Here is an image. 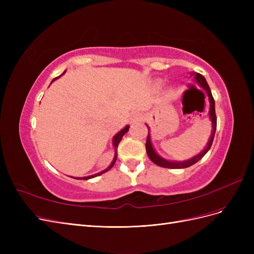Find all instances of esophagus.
Here are the masks:
<instances>
[{
  "mask_svg": "<svg viewBox=\"0 0 254 254\" xmlns=\"http://www.w3.org/2000/svg\"><path fill=\"white\" fill-rule=\"evenodd\" d=\"M141 120V114H139V113H133L132 115H131V122H137V121H140Z\"/></svg>",
  "mask_w": 254,
  "mask_h": 254,
  "instance_id": "obj_1",
  "label": "esophagus"
}]
</instances>
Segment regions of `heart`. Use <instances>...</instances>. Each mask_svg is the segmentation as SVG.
<instances>
[{"instance_id":"1","label":"heart","mask_w":254,"mask_h":254,"mask_svg":"<svg viewBox=\"0 0 254 254\" xmlns=\"http://www.w3.org/2000/svg\"><path fill=\"white\" fill-rule=\"evenodd\" d=\"M157 86H158V87H160V86H162V81H161V80L157 81Z\"/></svg>"}]
</instances>
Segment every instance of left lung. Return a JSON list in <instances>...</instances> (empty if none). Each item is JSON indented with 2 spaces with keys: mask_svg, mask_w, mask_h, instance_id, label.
Wrapping results in <instances>:
<instances>
[{
  "mask_svg": "<svg viewBox=\"0 0 254 254\" xmlns=\"http://www.w3.org/2000/svg\"><path fill=\"white\" fill-rule=\"evenodd\" d=\"M191 76H193L194 81L198 84L199 87L202 88L205 93L209 97V103H210V110H209V119L212 123V132L210 135V139L207 141V144L204 147V149L202 151H200L198 155L194 156L193 158H190L189 160H184V161H172V160H167L164 159L163 157H161L159 153L156 151V149L153 148L152 143H151V136H150V130L148 127V135H147V140H146V152L149 157V159L152 161L153 163L161 166V167H166V168H186V167H190L193 164H195L196 162H198L205 153L209 151V149L211 148L213 140H214V135H215V131H216V125H217V119H216V114H215V102L214 98L212 96V92L211 89L207 84L205 78L201 74L199 73H191Z\"/></svg>",
  "mask_w": 254,
  "mask_h": 254,
  "instance_id": "left-lung-1",
  "label": "left lung"
}]
</instances>
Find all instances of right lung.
Returning a JSON list of instances; mask_svg holds the SVG:
<instances>
[{"label":"right lung","instance_id":"add662e5","mask_svg":"<svg viewBox=\"0 0 254 254\" xmlns=\"http://www.w3.org/2000/svg\"><path fill=\"white\" fill-rule=\"evenodd\" d=\"M65 73V71L61 74L60 76H63L64 74ZM60 76H58V77H56V78H54L53 80H52V82L53 81H55L56 79H58ZM51 82V83H52ZM129 125H127V126H125L124 128H123L121 131H119L117 134H115L114 136H113V139H112V144H113V147H114V158H113V160H112V162L110 163V165L106 168V170H104V171H102V172H99V173H97V174H94V175H91V176H87V177H81V178H78V177H75V179H83V180H88V179H91V178H94V177H97V176H99V175H103L104 173H106V172H108L109 170H111L112 168V166L114 165V163H115V161H117V158H118V146H119V144H120V142H121V140H122V137H123V135H124L126 132H128V130H129Z\"/></svg>","mask_w":254,"mask_h":254}]
</instances>
